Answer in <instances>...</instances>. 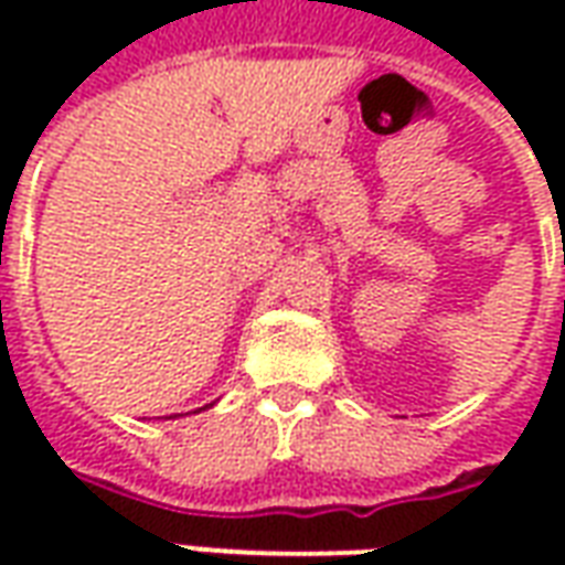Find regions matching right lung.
<instances>
[{"label":"right lung","instance_id":"add662e5","mask_svg":"<svg viewBox=\"0 0 565 565\" xmlns=\"http://www.w3.org/2000/svg\"><path fill=\"white\" fill-rule=\"evenodd\" d=\"M205 408H209V405H205ZM199 412H202V408H199Z\"/></svg>","mask_w":565,"mask_h":565}]
</instances>
